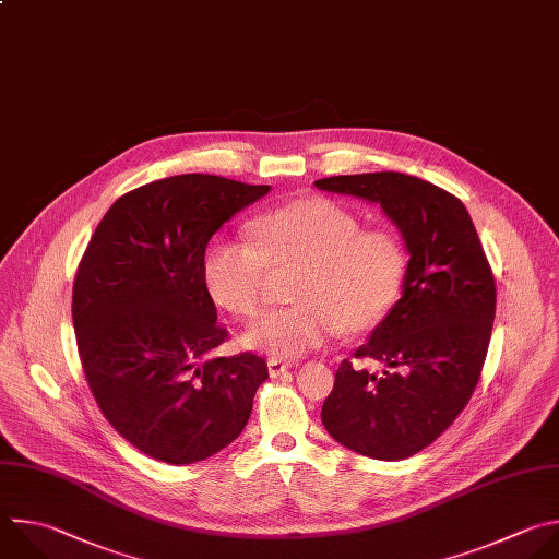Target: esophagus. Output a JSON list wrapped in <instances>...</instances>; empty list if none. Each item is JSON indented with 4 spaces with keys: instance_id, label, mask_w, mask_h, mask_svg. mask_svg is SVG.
I'll use <instances>...</instances> for the list:
<instances>
[{
    "instance_id": "1",
    "label": "esophagus",
    "mask_w": 559,
    "mask_h": 559,
    "mask_svg": "<svg viewBox=\"0 0 559 559\" xmlns=\"http://www.w3.org/2000/svg\"><path fill=\"white\" fill-rule=\"evenodd\" d=\"M287 368H289V364H287V361H281V359H274V357L267 361V370H270V376H272V378L283 376Z\"/></svg>"
}]
</instances>
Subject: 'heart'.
Masks as SVG:
<instances>
[{"mask_svg": "<svg viewBox=\"0 0 559 559\" xmlns=\"http://www.w3.org/2000/svg\"><path fill=\"white\" fill-rule=\"evenodd\" d=\"M252 241L219 239L204 257V283L224 309L250 318L259 311L270 272L298 267L296 305L263 313L243 346L276 359H296L322 346L337 329L376 326L400 296L406 254L386 230H361L335 202L307 198L274 209L250 226Z\"/></svg>", "mask_w": 559, "mask_h": 559, "instance_id": "1", "label": "heart"}]
</instances>
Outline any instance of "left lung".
Returning <instances> with one entry per match:
<instances>
[{
	"mask_svg": "<svg viewBox=\"0 0 559 559\" xmlns=\"http://www.w3.org/2000/svg\"><path fill=\"white\" fill-rule=\"evenodd\" d=\"M313 183L378 204L411 257L400 300L355 350L382 361V373L344 359L322 424L361 456L408 459L459 417L478 384L496 316L493 274L467 209L439 186L395 170Z\"/></svg>",
	"mask_w": 559,
	"mask_h": 559,
	"instance_id": "8db88e82",
	"label": "left lung"
}]
</instances>
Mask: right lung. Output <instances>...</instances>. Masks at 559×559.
<instances>
[{
	"label": "right lung",
	"mask_w": 559,
	"mask_h": 559,
	"mask_svg": "<svg viewBox=\"0 0 559 559\" xmlns=\"http://www.w3.org/2000/svg\"><path fill=\"white\" fill-rule=\"evenodd\" d=\"M270 193L219 175L164 177L118 198L76 272L72 320L105 419L155 461L189 465L246 428L267 364L217 357L228 331L204 283L213 235Z\"/></svg>",
	"instance_id": "right-lung-1"
}]
</instances>
